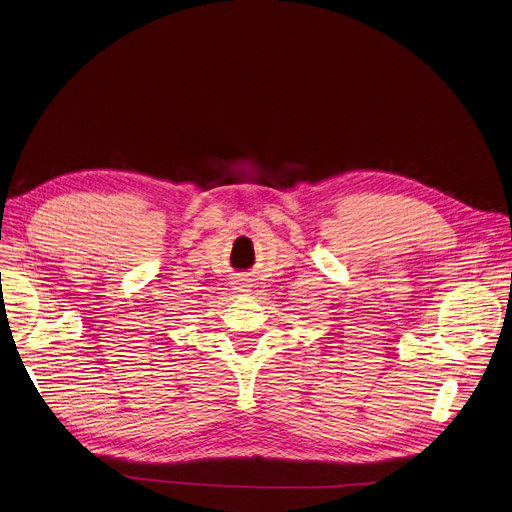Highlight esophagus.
Returning <instances> with one entry per match:
<instances>
[{
  "mask_svg": "<svg viewBox=\"0 0 512 512\" xmlns=\"http://www.w3.org/2000/svg\"><path fill=\"white\" fill-rule=\"evenodd\" d=\"M249 288H251V284H247V280H238V284H236L238 292H251Z\"/></svg>",
  "mask_w": 512,
  "mask_h": 512,
  "instance_id": "obj_1",
  "label": "esophagus"
}]
</instances>
